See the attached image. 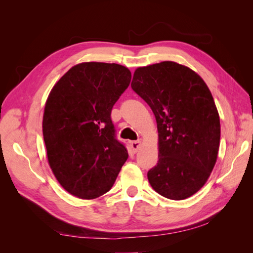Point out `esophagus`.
Segmentation results:
<instances>
[{"label": "esophagus", "mask_w": 253, "mask_h": 253, "mask_svg": "<svg viewBox=\"0 0 253 253\" xmlns=\"http://www.w3.org/2000/svg\"><path fill=\"white\" fill-rule=\"evenodd\" d=\"M140 144H141L140 140H136V141H132L131 142V147H132V150H133L134 153H136L137 151H138V149L140 148Z\"/></svg>", "instance_id": "esophagus-1"}]
</instances>
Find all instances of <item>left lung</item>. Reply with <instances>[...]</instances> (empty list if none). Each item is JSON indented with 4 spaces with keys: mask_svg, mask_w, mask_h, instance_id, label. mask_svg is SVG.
Here are the masks:
<instances>
[{
    "mask_svg": "<svg viewBox=\"0 0 253 253\" xmlns=\"http://www.w3.org/2000/svg\"><path fill=\"white\" fill-rule=\"evenodd\" d=\"M131 86L157 122L158 163L148 172L150 185L169 200L195 194L219 148V116L210 89L195 72L172 61L137 68Z\"/></svg>",
    "mask_w": 253,
    "mask_h": 253,
    "instance_id": "1",
    "label": "left lung"
}]
</instances>
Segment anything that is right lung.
<instances>
[{"instance_id": "obj_1", "label": "right lung", "mask_w": 253, "mask_h": 253, "mask_svg": "<svg viewBox=\"0 0 253 253\" xmlns=\"http://www.w3.org/2000/svg\"><path fill=\"white\" fill-rule=\"evenodd\" d=\"M132 75L116 63L73 66L52 87L43 115L49 166L67 192L93 200L110 191L128 157L111 119Z\"/></svg>"}]
</instances>
